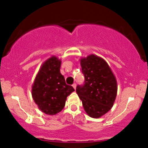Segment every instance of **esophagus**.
Returning a JSON list of instances; mask_svg holds the SVG:
<instances>
[{"label":"esophagus","instance_id":"esophagus-1","mask_svg":"<svg viewBox=\"0 0 148 148\" xmlns=\"http://www.w3.org/2000/svg\"><path fill=\"white\" fill-rule=\"evenodd\" d=\"M72 86H73V87H74V89H76V87H77V84H76L75 83H74V84H72Z\"/></svg>","mask_w":148,"mask_h":148}]
</instances>
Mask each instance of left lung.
<instances>
[{"label": "left lung", "mask_w": 148, "mask_h": 148, "mask_svg": "<svg viewBox=\"0 0 148 148\" xmlns=\"http://www.w3.org/2000/svg\"><path fill=\"white\" fill-rule=\"evenodd\" d=\"M84 82L76 92L85 112L93 118L102 117L111 110L117 95V81L107 62L95 55L81 59Z\"/></svg>", "instance_id": "1"}]
</instances>
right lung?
Instances as JSON below:
<instances>
[{"instance_id":"add662e5","label":"right lung","mask_w":148,"mask_h":148,"mask_svg":"<svg viewBox=\"0 0 148 148\" xmlns=\"http://www.w3.org/2000/svg\"><path fill=\"white\" fill-rule=\"evenodd\" d=\"M61 61L52 56L44 63L32 86V97L38 108L45 114L53 115L62 111L66 97L74 89L65 82L60 73Z\"/></svg>"}]
</instances>
